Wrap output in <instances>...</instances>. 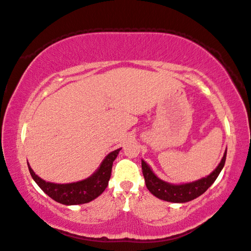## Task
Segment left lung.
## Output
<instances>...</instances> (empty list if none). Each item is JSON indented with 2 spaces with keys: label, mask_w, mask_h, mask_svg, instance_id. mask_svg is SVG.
<instances>
[{
  "label": "left lung",
  "mask_w": 251,
  "mask_h": 251,
  "mask_svg": "<svg viewBox=\"0 0 251 251\" xmlns=\"http://www.w3.org/2000/svg\"><path fill=\"white\" fill-rule=\"evenodd\" d=\"M226 158V150L223 154L221 162L211 174L204 178L193 181V182L181 184H173L159 179L143 159H141V167L147 188L154 196H156L159 200L170 202H186L205 193L207 189L215 182L218 176L221 173L223 166H225Z\"/></svg>",
  "instance_id": "left-lung-1"
}]
</instances>
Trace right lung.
<instances>
[{
  "mask_svg": "<svg viewBox=\"0 0 251 251\" xmlns=\"http://www.w3.org/2000/svg\"><path fill=\"white\" fill-rule=\"evenodd\" d=\"M120 151L121 149H117L109 153L101 162L98 169L88 178L72 183H54L45 181L33 172L29 163L28 167L32 179L50 199L67 206L81 205L92 201L102 194L109 184L112 166Z\"/></svg>",
  "mask_w": 251,
  "mask_h": 251,
  "instance_id": "obj_1",
  "label": "right lung"
}]
</instances>
